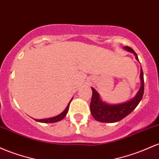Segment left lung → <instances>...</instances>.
Returning <instances> with one entry per match:
<instances>
[{
	"instance_id": "8db88e82",
	"label": "left lung",
	"mask_w": 159,
	"mask_h": 159,
	"mask_svg": "<svg viewBox=\"0 0 159 159\" xmlns=\"http://www.w3.org/2000/svg\"><path fill=\"white\" fill-rule=\"evenodd\" d=\"M123 49L129 52L133 53L135 58L139 61L137 55L131 47L124 46ZM140 87L136 95L129 101L121 103H116V104H110L103 101L98 92L92 87V96L90 103V110L94 119L101 122L113 123L122 120L125 117L129 115L137 107L143 95L144 80L142 67L140 68Z\"/></svg>"
}]
</instances>
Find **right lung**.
<instances>
[{
    "mask_svg": "<svg viewBox=\"0 0 159 159\" xmlns=\"http://www.w3.org/2000/svg\"><path fill=\"white\" fill-rule=\"evenodd\" d=\"M72 99H73V98H72ZM72 99H71L70 101V102L68 103V104H67V107L65 108V110H64L61 113H60L59 115L56 116H54V117H51V118H47V119H34V120L37 121V122H42V123H54V122H59V121L62 120V119H63L66 116L67 112H68L69 106H70V103L71 102V101H72Z\"/></svg>",
    "mask_w": 159,
    "mask_h": 159,
    "instance_id": "add662e5",
    "label": "right lung"
}]
</instances>
